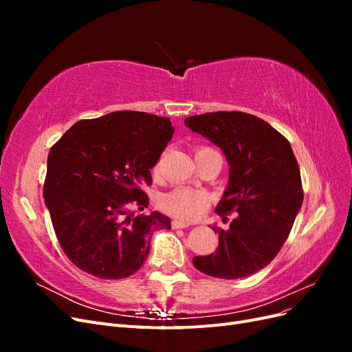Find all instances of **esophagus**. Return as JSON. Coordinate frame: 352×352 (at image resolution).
<instances>
[{
    "label": "esophagus",
    "instance_id": "34e87169",
    "mask_svg": "<svg viewBox=\"0 0 352 352\" xmlns=\"http://www.w3.org/2000/svg\"><path fill=\"white\" fill-rule=\"evenodd\" d=\"M189 226V223L186 221H182V220H173L172 221V228L173 229H185Z\"/></svg>",
    "mask_w": 352,
    "mask_h": 352
}]
</instances>
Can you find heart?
<instances>
[{
    "mask_svg": "<svg viewBox=\"0 0 352 352\" xmlns=\"http://www.w3.org/2000/svg\"><path fill=\"white\" fill-rule=\"evenodd\" d=\"M202 150V148H199ZM208 206V197L198 189L176 188L160 198V207L182 220H197L204 214Z\"/></svg>",
    "mask_w": 352,
    "mask_h": 352,
    "instance_id": "heart-1",
    "label": "heart"
}]
</instances>
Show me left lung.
Segmentation results:
<instances>
[{"label":"left lung","instance_id":"left-lung-1","mask_svg":"<svg viewBox=\"0 0 352 352\" xmlns=\"http://www.w3.org/2000/svg\"><path fill=\"white\" fill-rule=\"evenodd\" d=\"M190 131L217 145L229 164V180L216 207L236 217L219 233L216 252L198 255L195 269L219 279L260 272L280 251L302 206L301 173L285 136L248 113L217 111L185 119Z\"/></svg>","mask_w":352,"mask_h":352}]
</instances>
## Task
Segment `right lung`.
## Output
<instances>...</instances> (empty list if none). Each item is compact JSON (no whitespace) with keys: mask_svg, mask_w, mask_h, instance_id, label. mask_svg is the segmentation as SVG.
I'll return each instance as SVG.
<instances>
[{"mask_svg":"<svg viewBox=\"0 0 352 352\" xmlns=\"http://www.w3.org/2000/svg\"><path fill=\"white\" fill-rule=\"evenodd\" d=\"M175 127L168 117L114 111L80 120L51 148L44 185L45 206L70 261L101 279H123L141 269L155 229L172 221L144 210L158 162Z\"/></svg>","mask_w":352,"mask_h":352,"instance_id":"right-lung-1","label":"right lung"}]
</instances>
